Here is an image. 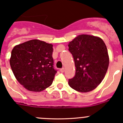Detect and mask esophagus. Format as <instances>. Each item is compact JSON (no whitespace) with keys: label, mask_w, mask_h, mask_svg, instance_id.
Returning <instances> with one entry per match:
<instances>
[{"label":"esophagus","mask_w":123,"mask_h":123,"mask_svg":"<svg viewBox=\"0 0 123 123\" xmlns=\"http://www.w3.org/2000/svg\"><path fill=\"white\" fill-rule=\"evenodd\" d=\"M60 71L61 72V73H64V72L65 71V68H62L60 69Z\"/></svg>","instance_id":"34e87169"}]
</instances>
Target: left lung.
Returning <instances> with one entry per match:
<instances>
[{
    "label": "left lung",
    "mask_w": 123,
    "mask_h": 123,
    "mask_svg": "<svg viewBox=\"0 0 123 123\" xmlns=\"http://www.w3.org/2000/svg\"><path fill=\"white\" fill-rule=\"evenodd\" d=\"M68 46L75 67V74L69 79V86L82 93L94 90L104 79L108 68L110 58L105 43L99 37L80 34Z\"/></svg>",
    "instance_id": "obj_1"
}]
</instances>
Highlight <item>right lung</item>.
Instances as JSON below:
<instances>
[{
    "label": "right lung",
    "instance_id": "right-lung-1",
    "mask_svg": "<svg viewBox=\"0 0 123 123\" xmlns=\"http://www.w3.org/2000/svg\"><path fill=\"white\" fill-rule=\"evenodd\" d=\"M53 44L38 39L16 45L9 62L17 81L27 90L41 92L52 85L56 71L54 68Z\"/></svg>",
    "mask_w": 123,
    "mask_h": 123
}]
</instances>
